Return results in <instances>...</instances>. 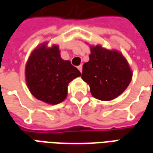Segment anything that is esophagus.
I'll return each instance as SVG.
<instances>
[{"label":"esophagus","mask_w":153,"mask_h":153,"mask_svg":"<svg viewBox=\"0 0 153 153\" xmlns=\"http://www.w3.org/2000/svg\"><path fill=\"white\" fill-rule=\"evenodd\" d=\"M78 70H79L80 72H82V70H83V66H82L81 65H79V66H78Z\"/></svg>","instance_id":"1"}]
</instances>
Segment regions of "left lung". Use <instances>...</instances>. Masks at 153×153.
<instances>
[{
  "mask_svg": "<svg viewBox=\"0 0 153 153\" xmlns=\"http://www.w3.org/2000/svg\"><path fill=\"white\" fill-rule=\"evenodd\" d=\"M89 60L83 64L82 79L93 97L109 102L125 92L133 72L123 54L101 45L90 46Z\"/></svg>",
  "mask_w": 153,
  "mask_h": 153,
  "instance_id": "obj_1",
  "label": "left lung"
}]
</instances>
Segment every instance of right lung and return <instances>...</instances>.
Segmentation results:
<instances>
[{"instance_id":"add662e5","label":"right lung","mask_w":153,"mask_h":153,"mask_svg":"<svg viewBox=\"0 0 153 153\" xmlns=\"http://www.w3.org/2000/svg\"><path fill=\"white\" fill-rule=\"evenodd\" d=\"M59 46L39 44L32 51L25 65V81L35 98L50 105L62 102L69 83L81 73L70 60L60 57Z\"/></svg>"}]
</instances>
